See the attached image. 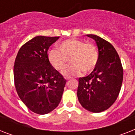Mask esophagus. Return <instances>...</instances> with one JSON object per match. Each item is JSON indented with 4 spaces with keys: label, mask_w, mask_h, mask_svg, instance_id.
Here are the masks:
<instances>
[{
    "label": "esophagus",
    "mask_w": 135,
    "mask_h": 135,
    "mask_svg": "<svg viewBox=\"0 0 135 135\" xmlns=\"http://www.w3.org/2000/svg\"><path fill=\"white\" fill-rule=\"evenodd\" d=\"M65 79H66V80H69V78H66Z\"/></svg>",
    "instance_id": "34e87169"
}]
</instances>
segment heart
Masks as SVG:
<instances>
[{
  "instance_id": "b5f03b06",
  "label": "heart",
  "mask_w": 135,
  "mask_h": 135,
  "mask_svg": "<svg viewBox=\"0 0 135 135\" xmlns=\"http://www.w3.org/2000/svg\"><path fill=\"white\" fill-rule=\"evenodd\" d=\"M99 57L98 48L94 44L77 39L65 40L59 45V50L53 49L48 53L50 63L57 71L64 69L71 59L72 64L62 71L65 77L92 71L98 63Z\"/></svg>"
}]
</instances>
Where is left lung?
Wrapping results in <instances>:
<instances>
[{"instance_id":"8db88e82","label":"left lung","mask_w":135,"mask_h":135,"mask_svg":"<svg viewBox=\"0 0 135 135\" xmlns=\"http://www.w3.org/2000/svg\"><path fill=\"white\" fill-rule=\"evenodd\" d=\"M87 36L96 41L99 57L93 71L78 79L77 96L83 108L99 113L116 100L123 83V69L119 55L111 43L96 35Z\"/></svg>"}]
</instances>
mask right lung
Here are the masks:
<instances>
[{"label": "right lung", "instance_id": "1", "mask_svg": "<svg viewBox=\"0 0 135 135\" xmlns=\"http://www.w3.org/2000/svg\"><path fill=\"white\" fill-rule=\"evenodd\" d=\"M59 37L38 36L21 47L14 65L19 97L29 110L44 115L57 108L66 81L51 65L47 50Z\"/></svg>", "mask_w": 135, "mask_h": 135}]
</instances>
